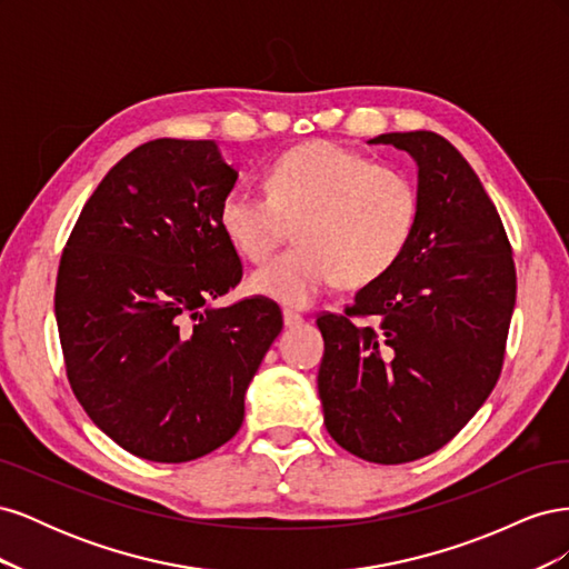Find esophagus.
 <instances>
[{
  "instance_id": "obj_1",
  "label": "esophagus",
  "mask_w": 569,
  "mask_h": 569,
  "mask_svg": "<svg viewBox=\"0 0 569 569\" xmlns=\"http://www.w3.org/2000/svg\"><path fill=\"white\" fill-rule=\"evenodd\" d=\"M282 318H284V325H287V327H299V325H303V322H306V318H303L301 313H297V311H289V308H287L284 313H282Z\"/></svg>"
}]
</instances>
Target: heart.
Listing matches in <instances>:
<instances>
[{
	"label": "heart",
	"mask_w": 569,
	"mask_h": 569,
	"mask_svg": "<svg viewBox=\"0 0 569 569\" xmlns=\"http://www.w3.org/2000/svg\"><path fill=\"white\" fill-rule=\"evenodd\" d=\"M420 218V189L408 170L377 163L337 142L284 151L268 192L232 187L218 220L239 256L263 263L299 222L301 242L251 274L256 295L308 306L335 282L366 287L401 261Z\"/></svg>",
	"instance_id": "obj_1"
}]
</instances>
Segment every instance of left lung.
Wrapping results in <instances>:
<instances>
[{"label":"left lung","mask_w":569,"mask_h":569,"mask_svg":"<svg viewBox=\"0 0 569 569\" xmlns=\"http://www.w3.org/2000/svg\"><path fill=\"white\" fill-rule=\"evenodd\" d=\"M370 142L418 161L420 218L399 263L343 313L318 316V391L341 449L401 465L449 443L493 391L518 274L501 216L449 140L416 130Z\"/></svg>","instance_id":"1"}]
</instances>
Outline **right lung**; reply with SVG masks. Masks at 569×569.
I'll list each match as a JSON object with an SVG mask.
<instances>
[{
	"label": "right lung",
	"instance_id": "add662e5",
	"mask_svg": "<svg viewBox=\"0 0 569 569\" xmlns=\"http://www.w3.org/2000/svg\"><path fill=\"white\" fill-rule=\"evenodd\" d=\"M234 180L211 140H151L109 170L63 247L66 377L90 420L137 458L187 462L230 441L282 330L266 297L209 308L242 280L218 220Z\"/></svg>",
	"mask_w": 569,
	"mask_h": 569
}]
</instances>
